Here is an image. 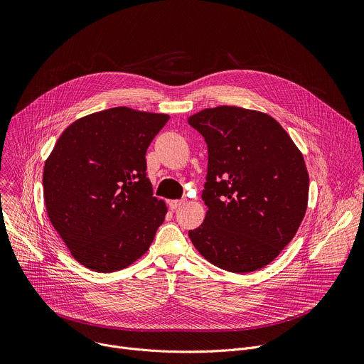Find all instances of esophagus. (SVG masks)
I'll list each match as a JSON object with an SVG mask.
<instances>
[{"label":"esophagus","mask_w":364,"mask_h":364,"mask_svg":"<svg viewBox=\"0 0 364 364\" xmlns=\"http://www.w3.org/2000/svg\"><path fill=\"white\" fill-rule=\"evenodd\" d=\"M184 201H186L184 198H181V200H170V201H168V207H170L171 210H176V209H178L180 205L184 204Z\"/></svg>","instance_id":"esophagus-1"}]
</instances>
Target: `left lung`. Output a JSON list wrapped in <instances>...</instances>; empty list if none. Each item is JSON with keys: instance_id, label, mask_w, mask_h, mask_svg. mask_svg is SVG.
<instances>
[{"instance_id": "1", "label": "left lung", "mask_w": 364, "mask_h": 364, "mask_svg": "<svg viewBox=\"0 0 364 364\" xmlns=\"http://www.w3.org/2000/svg\"><path fill=\"white\" fill-rule=\"evenodd\" d=\"M209 154L201 198L207 213L188 230L213 265L247 274L271 264L295 236L306 210L309 178L302 154L269 115L237 107L188 118Z\"/></svg>"}]
</instances>
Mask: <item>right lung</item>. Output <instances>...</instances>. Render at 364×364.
Returning a JSON list of instances; mask_svg holds the SVG:
<instances>
[{"label":"right lung","mask_w":364,"mask_h":364,"mask_svg":"<svg viewBox=\"0 0 364 364\" xmlns=\"http://www.w3.org/2000/svg\"><path fill=\"white\" fill-rule=\"evenodd\" d=\"M168 119L125 107L95 112L68 127L48 155L47 215L83 267L124 269L152 243L167 205L152 196L145 154Z\"/></svg>","instance_id":"add662e5"}]
</instances>
